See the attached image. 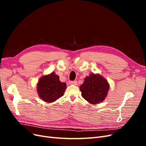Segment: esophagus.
<instances>
[{"mask_svg": "<svg viewBox=\"0 0 146 146\" xmlns=\"http://www.w3.org/2000/svg\"><path fill=\"white\" fill-rule=\"evenodd\" d=\"M69 83L70 85H77V81H70L69 82Z\"/></svg>", "mask_w": 146, "mask_h": 146, "instance_id": "obj_1", "label": "esophagus"}]
</instances>
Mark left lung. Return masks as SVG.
Instances as JSON below:
<instances>
[{
    "instance_id": "left-lung-1",
    "label": "left lung",
    "mask_w": 146,
    "mask_h": 146,
    "mask_svg": "<svg viewBox=\"0 0 146 146\" xmlns=\"http://www.w3.org/2000/svg\"><path fill=\"white\" fill-rule=\"evenodd\" d=\"M82 96L91 104H98L107 98L110 85L105 78L99 74L91 73L85 78L80 85Z\"/></svg>"
}]
</instances>
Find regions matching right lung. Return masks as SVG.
Instances as JSON below:
<instances>
[{
  "label": "right lung",
  "mask_w": 146,
  "mask_h": 146,
  "mask_svg": "<svg viewBox=\"0 0 146 146\" xmlns=\"http://www.w3.org/2000/svg\"><path fill=\"white\" fill-rule=\"evenodd\" d=\"M36 86L39 98L47 103L54 102L62 97L66 89V84L60 81L55 72L41 76Z\"/></svg>",
  "instance_id": "right-lung-1"
}]
</instances>
